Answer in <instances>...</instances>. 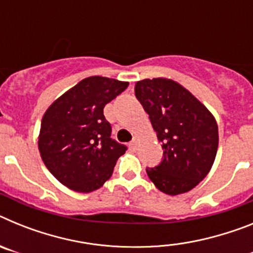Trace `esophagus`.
I'll return each instance as SVG.
<instances>
[{
	"mask_svg": "<svg viewBox=\"0 0 253 253\" xmlns=\"http://www.w3.org/2000/svg\"><path fill=\"white\" fill-rule=\"evenodd\" d=\"M135 147H137V140H131V142L129 143V148L134 149Z\"/></svg>",
	"mask_w": 253,
	"mask_h": 253,
	"instance_id": "obj_1",
	"label": "esophagus"
}]
</instances>
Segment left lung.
Listing matches in <instances>:
<instances>
[{"mask_svg":"<svg viewBox=\"0 0 253 253\" xmlns=\"http://www.w3.org/2000/svg\"><path fill=\"white\" fill-rule=\"evenodd\" d=\"M135 96L162 143L163 160L147 175L160 191H190L209 173L218 151L215 118L193 93L169 78L142 80Z\"/></svg>","mask_w":253,"mask_h":253,"instance_id":"obj_1","label":"left lung"}]
</instances>
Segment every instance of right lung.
<instances>
[{
    "label": "right lung",
    "instance_id": "obj_1",
    "mask_svg": "<svg viewBox=\"0 0 253 253\" xmlns=\"http://www.w3.org/2000/svg\"><path fill=\"white\" fill-rule=\"evenodd\" d=\"M129 82L92 76L59 96L44 113L38 137L40 157L68 189L91 193L111 177L126 147L111 139L104 107Z\"/></svg>",
    "mask_w": 253,
    "mask_h": 253
}]
</instances>
